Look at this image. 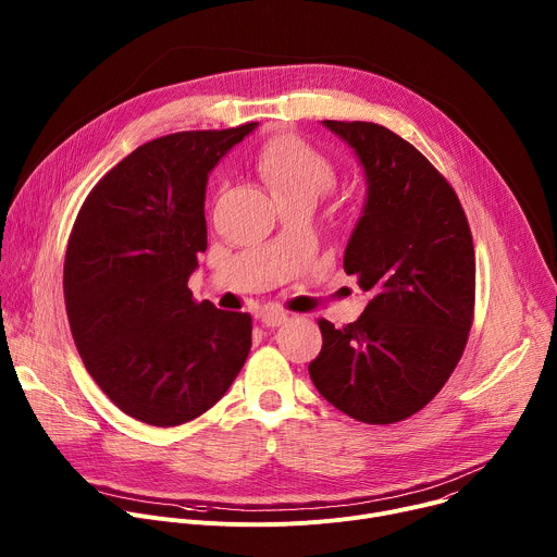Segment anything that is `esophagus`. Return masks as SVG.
I'll return each instance as SVG.
<instances>
[{"instance_id": "34e87169", "label": "esophagus", "mask_w": 557, "mask_h": 557, "mask_svg": "<svg viewBox=\"0 0 557 557\" xmlns=\"http://www.w3.org/2000/svg\"><path fill=\"white\" fill-rule=\"evenodd\" d=\"M288 320V314L284 310H277V308H269L262 312V324L267 329H275V326H282L284 322Z\"/></svg>"}]
</instances>
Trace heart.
I'll return each mask as SVG.
<instances>
[{
  "label": "heart",
  "instance_id": "heart-1",
  "mask_svg": "<svg viewBox=\"0 0 557 557\" xmlns=\"http://www.w3.org/2000/svg\"><path fill=\"white\" fill-rule=\"evenodd\" d=\"M253 168L277 202L290 198L314 202L337 181V170L329 158L295 136L271 138L256 153Z\"/></svg>",
  "mask_w": 557,
  "mask_h": 557
}]
</instances>
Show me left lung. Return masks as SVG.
Instances as JSON below:
<instances>
[{
  "label": "left lung",
  "instance_id": "obj_1",
  "mask_svg": "<svg viewBox=\"0 0 557 557\" xmlns=\"http://www.w3.org/2000/svg\"><path fill=\"white\" fill-rule=\"evenodd\" d=\"M355 149L366 202L344 271L370 301L357 322L320 320L322 352L308 374L344 414L387 425L423 410L462 357L473 320L471 231L451 185L383 125L324 121Z\"/></svg>",
  "mask_w": 557,
  "mask_h": 557
}]
</instances>
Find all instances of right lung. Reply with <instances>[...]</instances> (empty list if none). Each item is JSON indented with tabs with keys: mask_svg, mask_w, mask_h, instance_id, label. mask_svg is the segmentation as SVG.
Wrapping results in <instances>:
<instances>
[{
	"mask_svg": "<svg viewBox=\"0 0 557 557\" xmlns=\"http://www.w3.org/2000/svg\"><path fill=\"white\" fill-rule=\"evenodd\" d=\"M258 123L149 140L112 168L74 220L63 297L86 370L136 421L174 428L215 406L251 350V314L196 301L211 170Z\"/></svg>",
	"mask_w": 557,
	"mask_h": 557,
	"instance_id": "obj_1",
	"label": "right lung"
}]
</instances>
